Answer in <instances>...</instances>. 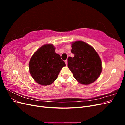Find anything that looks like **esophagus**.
Instances as JSON below:
<instances>
[{"mask_svg":"<svg viewBox=\"0 0 125 125\" xmlns=\"http://www.w3.org/2000/svg\"><path fill=\"white\" fill-rule=\"evenodd\" d=\"M65 63H66V65L67 66V60H66L65 61Z\"/></svg>","mask_w":125,"mask_h":125,"instance_id":"obj_1","label":"esophagus"}]
</instances>
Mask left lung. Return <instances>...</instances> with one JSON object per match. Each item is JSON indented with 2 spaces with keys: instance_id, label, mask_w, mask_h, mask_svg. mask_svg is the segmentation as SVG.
<instances>
[{
  "instance_id": "obj_1",
  "label": "left lung",
  "mask_w": 125,
  "mask_h": 125,
  "mask_svg": "<svg viewBox=\"0 0 125 125\" xmlns=\"http://www.w3.org/2000/svg\"><path fill=\"white\" fill-rule=\"evenodd\" d=\"M71 47L74 56L68 58V67L80 83H92L99 78L102 70L99 55L93 47L83 41L75 42Z\"/></svg>"
}]
</instances>
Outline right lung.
<instances>
[{
	"mask_svg": "<svg viewBox=\"0 0 125 125\" xmlns=\"http://www.w3.org/2000/svg\"><path fill=\"white\" fill-rule=\"evenodd\" d=\"M53 45L46 44L41 47L30 60V73L34 80L41 85L52 83L66 64L56 54Z\"/></svg>",
	"mask_w": 125,
	"mask_h": 125,
	"instance_id": "1",
	"label": "right lung"
}]
</instances>
